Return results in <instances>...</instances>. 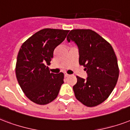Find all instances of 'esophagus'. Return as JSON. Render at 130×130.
<instances>
[{"label":"esophagus","instance_id":"esophagus-1","mask_svg":"<svg viewBox=\"0 0 130 130\" xmlns=\"http://www.w3.org/2000/svg\"><path fill=\"white\" fill-rule=\"evenodd\" d=\"M64 76L65 77H68V76H69V74H67V73H64Z\"/></svg>","mask_w":130,"mask_h":130}]
</instances>
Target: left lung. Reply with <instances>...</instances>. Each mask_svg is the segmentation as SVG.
<instances>
[{
  "label": "left lung",
  "instance_id": "left-lung-1",
  "mask_svg": "<svg viewBox=\"0 0 130 130\" xmlns=\"http://www.w3.org/2000/svg\"><path fill=\"white\" fill-rule=\"evenodd\" d=\"M67 41L79 48V64L85 67L87 79L76 76L73 86L76 98L85 106L93 107L105 101L119 78L117 59L112 46L98 33L89 29L72 30Z\"/></svg>",
  "mask_w": 130,
  "mask_h": 130
}]
</instances>
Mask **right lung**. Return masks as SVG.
I'll return each mask as SVG.
<instances>
[{
  "label": "right lung",
  "instance_id": "add662e5",
  "mask_svg": "<svg viewBox=\"0 0 130 130\" xmlns=\"http://www.w3.org/2000/svg\"><path fill=\"white\" fill-rule=\"evenodd\" d=\"M69 30L45 28L28 39L21 46L15 66L17 80L25 95L40 105L56 99L64 83V73L54 74L49 67L54 49Z\"/></svg>",
  "mask_w": 130,
  "mask_h": 130
}]
</instances>
